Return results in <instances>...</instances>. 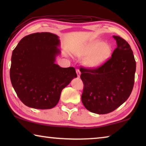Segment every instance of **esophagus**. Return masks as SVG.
I'll list each match as a JSON object with an SVG mask.
<instances>
[{
	"label": "esophagus",
	"mask_w": 146,
	"mask_h": 146,
	"mask_svg": "<svg viewBox=\"0 0 146 146\" xmlns=\"http://www.w3.org/2000/svg\"><path fill=\"white\" fill-rule=\"evenodd\" d=\"M76 74H77V76H78V77H80V70H79L78 69H76Z\"/></svg>",
	"instance_id": "obj_1"
}]
</instances>
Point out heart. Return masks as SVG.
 Returning a JSON list of instances; mask_svg holds the SVG:
<instances>
[{
  "label": "heart",
  "instance_id": "1",
  "mask_svg": "<svg viewBox=\"0 0 146 146\" xmlns=\"http://www.w3.org/2000/svg\"><path fill=\"white\" fill-rule=\"evenodd\" d=\"M113 49L110 44L102 40H95L89 43L77 51L76 56L83 60L85 67L97 68L102 66L111 56Z\"/></svg>",
  "mask_w": 146,
  "mask_h": 146
}]
</instances>
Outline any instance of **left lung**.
Returning a JSON list of instances; mask_svg holds the SVG:
<instances>
[{"instance_id":"left-lung-1","label":"left lung","mask_w":146,"mask_h":146,"mask_svg":"<svg viewBox=\"0 0 146 146\" xmlns=\"http://www.w3.org/2000/svg\"><path fill=\"white\" fill-rule=\"evenodd\" d=\"M117 48L111 57L99 68L80 69L84 83L82 102L97 114L112 112L125 102L135 82L136 62L131 48L124 39L113 35Z\"/></svg>"}]
</instances>
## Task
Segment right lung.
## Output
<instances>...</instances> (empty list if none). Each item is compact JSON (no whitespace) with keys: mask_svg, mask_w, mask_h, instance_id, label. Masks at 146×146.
I'll list each match as a JSON object with an SVG mask.
<instances>
[{"mask_svg":"<svg viewBox=\"0 0 146 146\" xmlns=\"http://www.w3.org/2000/svg\"><path fill=\"white\" fill-rule=\"evenodd\" d=\"M60 44L56 35L35 33L22 38L13 51L11 84L20 100L29 108H54L62 90L77 76L74 68H61L55 64Z\"/></svg>","mask_w":146,"mask_h":146,"instance_id":"right-lung-1","label":"right lung"}]
</instances>
